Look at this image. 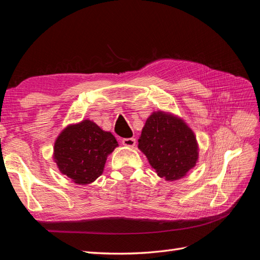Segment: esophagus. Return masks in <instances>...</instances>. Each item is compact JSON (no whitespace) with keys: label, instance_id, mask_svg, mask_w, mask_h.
<instances>
[{"label":"esophagus","instance_id":"34e87169","mask_svg":"<svg viewBox=\"0 0 260 260\" xmlns=\"http://www.w3.org/2000/svg\"><path fill=\"white\" fill-rule=\"evenodd\" d=\"M122 144L124 146H129V147H133L136 145V139L133 138H128V139H122Z\"/></svg>","mask_w":260,"mask_h":260}]
</instances>
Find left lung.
Here are the masks:
<instances>
[{"instance_id": "1", "label": "left lung", "mask_w": 260, "mask_h": 260, "mask_svg": "<svg viewBox=\"0 0 260 260\" xmlns=\"http://www.w3.org/2000/svg\"><path fill=\"white\" fill-rule=\"evenodd\" d=\"M138 146L157 175L167 181L183 178L199 158L193 131L182 119L164 112L147 118Z\"/></svg>"}]
</instances>
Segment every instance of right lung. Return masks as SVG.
<instances>
[{
    "instance_id": "add662e5",
    "label": "right lung",
    "mask_w": 260,
    "mask_h": 260,
    "mask_svg": "<svg viewBox=\"0 0 260 260\" xmlns=\"http://www.w3.org/2000/svg\"><path fill=\"white\" fill-rule=\"evenodd\" d=\"M118 142L111 132L86 119L61 131L54 144V160L62 175L84 185L103 174L107 156Z\"/></svg>"
}]
</instances>
